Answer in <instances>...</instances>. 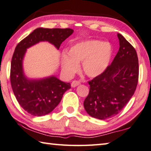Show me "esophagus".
Instances as JSON below:
<instances>
[{"label":"esophagus","mask_w":151,"mask_h":151,"mask_svg":"<svg viewBox=\"0 0 151 151\" xmlns=\"http://www.w3.org/2000/svg\"><path fill=\"white\" fill-rule=\"evenodd\" d=\"M80 82H79V81H76V80H74L72 82V83H71V87L73 88H75L77 86L80 85Z\"/></svg>","instance_id":"1"}]
</instances>
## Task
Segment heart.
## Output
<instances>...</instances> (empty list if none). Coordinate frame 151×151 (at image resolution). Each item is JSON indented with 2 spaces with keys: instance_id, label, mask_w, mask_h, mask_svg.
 <instances>
[{
  "instance_id": "b5f03b06",
  "label": "heart",
  "mask_w": 151,
  "mask_h": 151,
  "mask_svg": "<svg viewBox=\"0 0 151 151\" xmlns=\"http://www.w3.org/2000/svg\"><path fill=\"white\" fill-rule=\"evenodd\" d=\"M110 44L96 40L82 41L71 48L69 52L61 55V65L64 73L73 76L80 68L82 61V71L90 78L101 75L109 65L112 56Z\"/></svg>"
}]
</instances>
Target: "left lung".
I'll use <instances>...</instances> for the list:
<instances>
[{
	"instance_id": "obj_1",
	"label": "left lung",
	"mask_w": 151,
	"mask_h": 151,
	"mask_svg": "<svg viewBox=\"0 0 151 151\" xmlns=\"http://www.w3.org/2000/svg\"><path fill=\"white\" fill-rule=\"evenodd\" d=\"M119 51L105 71L89 81L90 91L83 102L88 114L106 119L118 114L133 96L138 81V59L136 50L117 34Z\"/></svg>"
}]
</instances>
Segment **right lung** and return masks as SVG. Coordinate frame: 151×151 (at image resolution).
Here are the masks:
<instances>
[{"label":"right lung","instance_id":"right-lung-1","mask_svg":"<svg viewBox=\"0 0 151 151\" xmlns=\"http://www.w3.org/2000/svg\"><path fill=\"white\" fill-rule=\"evenodd\" d=\"M73 32L70 28L39 27L16 46L11 64V86L21 106L32 115L40 117L52 111L61 101L65 92L71 88V84L62 82L55 76L42 79L27 78L23 69L27 48L46 41L59 49L63 42Z\"/></svg>","mask_w":151,"mask_h":151}]
</instances>
